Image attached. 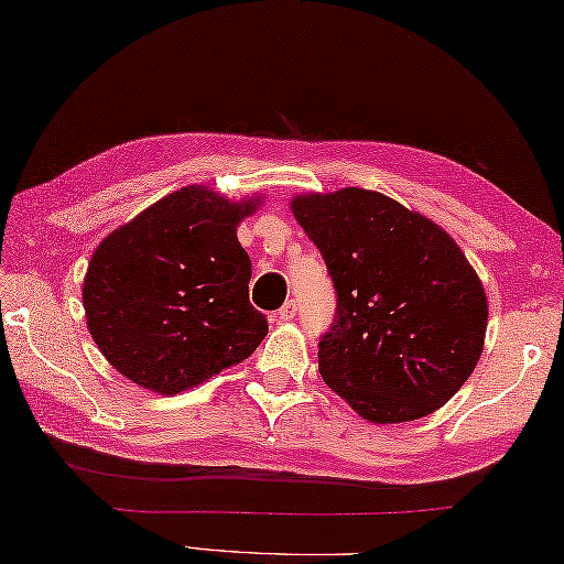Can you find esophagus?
<instances>
[{"mask_svg": "<svg viewBox=\"0 0 564 564\" xmlns=\"http://www.w3.org/2000/svg\"><path fill=\"white\" fill-rule=\"evenodd\" d=\"M295 317V301H289L279 310V322H291Z\"/></svg>", "mask_w": 564, "mask_h": 564, "instance_id": "34e87169", "label": "esophagus"}]
</instances>
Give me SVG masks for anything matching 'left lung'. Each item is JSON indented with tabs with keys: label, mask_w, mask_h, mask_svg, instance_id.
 <instances>
[{
	"label": "left lung",
	"mask_w": 564,
	"mask_h": 564,
	"mask_svg": "<svg viewBox=\"0 0 564 564\" xmlns=\"http://www.w3.org/2000/svg\"><path fill=\"white\" fill-rule=\"evenodd\" d=\"M291 210L337 291L322 380L376 424L436 412L470 378L487 332L485 289L455 239L356 186L295 196Z\"/></svg>",
	"instance_id": "1"
}]
</instances>
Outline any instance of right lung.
<instances>
[{"mask_svg":"<svg viewBox=\"0 0 564 564\" xmlns=\"http://www.w3.org/2000/svg\"><path fill=\"white\" fill-rule=\"evenodd\" d=\"M184 186L113 230L91 254L82 303L118 373L178 394L257 351L269 322L249 303L237 225L259 208Z\"/></svg>","mask_w":564,"mask_h":564,"instance_id":"obj_1","label":"right lung"}]
</instances>
